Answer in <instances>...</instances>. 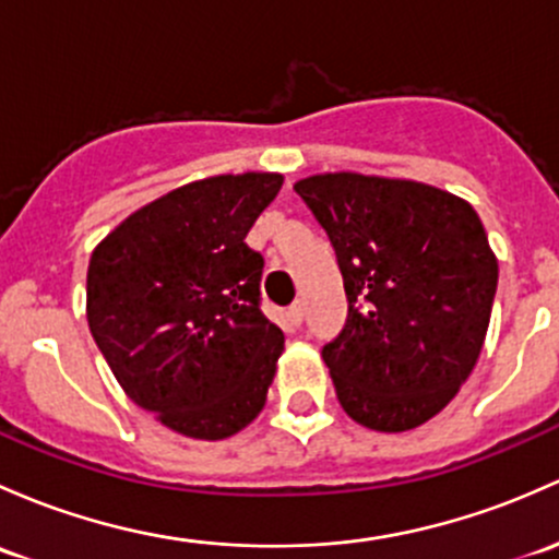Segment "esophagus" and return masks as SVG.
Masks as SVG:
<instances>
[{
	"mask_svg": "<svg viewBox=\"0 0 559 559\" xmlns=\"http://www.w3.org/2000/svg\"><path fill=\"white\" fill-rule=\"evenodd\" d=\"M286 319H289L292 326H299V321H302V302H292L289 310H286Z\"/></svg>",
	"mask_w": 559,
	"mask_h": 559,
	"instance_id": "1",
	"label": "esophagus"
}]
</instances>
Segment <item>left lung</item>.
Returning a JSON list of instances; mask_svg holds the SVG:
<instances>
[{"mask_svg":"<svg viewBox=\"0 0 559 559\" xmlns=\"http://www.w3.org/2000/svg\"><path fill=\"white\" fill-rule=\"evenodd\" d=\"M295 190L348 297L343 332L321 350L340 404L372 431L423 426L466 383L490 324L498 260L477 211L423 181L354 171Z\"/></svg>","mask_w":559,"mask_h":559,"instance_id":"1","label":"left lung"}]
</instances>
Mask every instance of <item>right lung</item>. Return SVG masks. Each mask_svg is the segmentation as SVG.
Listing matches in <instances>:
<instances>
[{"mask_svg": "<svg viewBox=\"0 0 559 559\" xmlns=\"http://www.w3.org/2000/svg\"><path fill=\"white\" fill-rule=\"evenodd\" d=\"M281 174H222L141 205L93 249L87 326L122 391L190 439L262 413L284 332L260 310L264 260L246 246Z\"/></svg>", "mask_w": 559, "mask_h": 559, "instance_id": "add662e5", "label": "right lung"}]
</instances>
